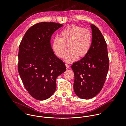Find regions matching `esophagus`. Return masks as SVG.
I'll list each match as a JSON object with an SVG mask.
<instances>
[{
  "label": "esophagus",
  "mask_w": 126,
  "mask_h": 126,
  "mask_svg": "<svg viewBox=\"0 0 126 126\" xmlns=\"http://www.w3.org/2000/svg\"><path fill=\"white\" fill-rule=\"evenodd\" d=\"M65 66H66V68H69V67H70V65H68V64H65Z\"/></svg>",
  "instance_id": "obj_1"
}]
</instances>
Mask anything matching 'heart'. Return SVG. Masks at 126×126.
Returning a JSON list of instances; mask_svg holds the SVG:
<instances>
[{"label":"heart","instance_id":"obj_1","mask_svg":"<svg viewBox=\"0 0 126 126\" xmlns=\"http://www.w3.org/2000/svg\"><path fill=\"white\" fill-rule=\"evenodd\" d=\"M92 44V34L90 31L79 26L71 25L60 32V37H55L52 43V49L55 55L62 58L66 51V46L68 50L64 60L67 63L75 61L78 57L85 56L90 49Z\"/></svg>","mask_w":126,"mask_h":126}]
</instances>
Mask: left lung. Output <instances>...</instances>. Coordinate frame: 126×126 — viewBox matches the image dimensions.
Masks as SVG:
<instances>
[{
    "label": "left lung",
    "instance_id": "1",
    "mask_svg": "<svg viewBox=\"0 0 126 126\" xmlns=\"http://www.w3.org/2000/svg\"><path fill=\"white\" fill-rule=\"evenodd\" d=\"M92 32L91 46L87 54L71 66L75 80L74 90L83 99H91L100 93L109 70L107 46L100 30L90 25Z\"/></svg>",
    "mask_w": 126,
    "mask_h": 126
}]
</instances>
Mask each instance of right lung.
<instances>
[{
  "instance_id": "right-lung-1",
  "label": "right lung",
  "mask_w": 126,
  "mask_h": 126,
  "mask_svg": "<svg viewBox=\"0 0 126 126\" xmlns=\"http://www.w3.org/2000/svg\"><path fill=\"white\" fill-rule=\"evenodd\" d=\"M63 26L55 22L36 24L26 31L20 44L18 72L25 89L36 100L50 98L56 90L57 77L66 70L50 43L52 35Z\"/></svg>"
}]
</instances>
